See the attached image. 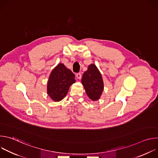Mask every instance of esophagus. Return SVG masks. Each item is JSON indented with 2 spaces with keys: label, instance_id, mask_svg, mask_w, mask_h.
I'll return each mask as SVG.
<instances>
[{
  "label": "esophagus",
  "instance_id": "1",
  "mask_svg": "<svg viewBox=\"0 0 158 158\" xmlns=\"http://www.w3.org/2000/svg\"><path fill=\"white\" fill-rule=\"evenodd\" d=\"M76 77H77L78 79H81V77H82L81 73H77V74H76Z\"/></svg>",
  "mask_w": 158,
  "mask_h": 158
}]
</instances>
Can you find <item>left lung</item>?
<instances>
[{"label": "left lung", "instance_id": "1", "mask_svg": "<svg viewBox=\"0 0 158 158\" xmlns=\"http://www.w3.org/2000/svg\"><path fill=\"white\" fill-rule=\"evenodd\" d=\"M87 96L93 101L99 99L104 90V82L101 74L96 65L92 64L88 66L81 80Z\"/></svg>", "mask_w": 158, "mask_h": 158}]
</instances>
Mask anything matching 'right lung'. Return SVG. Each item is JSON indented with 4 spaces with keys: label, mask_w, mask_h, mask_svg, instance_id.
Instances as JSON below:
<instances>
[{
    "label": "right lung",
    "mask_w": 158,
    "mask_h": 158,
    "mask_svg": "<svg viewBox=\"0 0 158 158\" xmlns=\"http://www.w3.org/2000/svg\"><path fill=\"white\" fill-rule=\"evenodd\" d=\"M75 75L62 63H59L52 71L48 82L47 92L56 102L65 98L70 86L76 82Z\"/></svg>",
    "instance_id": "obj_1"
}]
</instances>
